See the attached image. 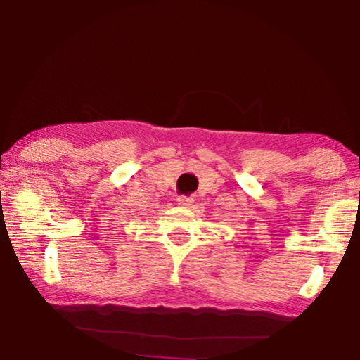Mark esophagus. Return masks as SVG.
<instances>
[{
    "mask_svg": "<svg viewBox=\"0 0 360 360\" xmlns=\"http://www.w3.org/2000/svg\"><path fill=\"white\" fill-rule=\"evenodd\" d=\"M192 203H193L192 197H186V195H181V197H178V205H181V206H191Z\"/></svg>",
    "mask_w": 360,
    "mask_h": 360,
    "instance_id": "34e87169",
    "label": "esophagus"
}]
</instances>
